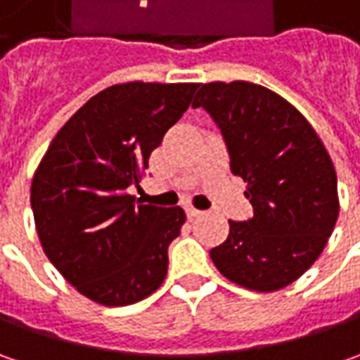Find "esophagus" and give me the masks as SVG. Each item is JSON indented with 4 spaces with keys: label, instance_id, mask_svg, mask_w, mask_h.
Masks as SVG:
<instances>
[{
    "label": "esophagus",
    "instance_id": "1",
    "mask_svg": "<svg viewBox=\"0 0 360 360\" xmlns=\"http://www.w3.org/2000/svg\"><path fill=\"white\" fill-rule=\"evenodd\" d=\"M186 214H188V218H198L202 212H200V210H196V208H192V206H188Z\"/></svg>",
    "mask_w": 360,
    "mask_h": 360
}]
</instances>
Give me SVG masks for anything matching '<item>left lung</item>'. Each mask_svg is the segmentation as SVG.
<instances>
[{"mask_svg": "<svg viewBox=\"0 0 360 360\" xmlns=\"http://www.w3.org/2000/svg\"><path fill=\"white\" fill-rule=\"evenodd\" d=\"M192 105L220 128L230 170L246 182L244 196L255 208L246 222L229 220V238L210 258L248 290H281L311 269L337 224L333 160L307 118L264 86L200 84Z\"/></svg>", "mask_w": 360, "mask_h": 360, "instance_id": "8db88e82", "label": "left lung"}]
</instances>
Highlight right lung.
Instances as JSON below:
<instances>
[{"label":"right lung","instance_id":"add662e5","mask_svg":"<svg viewBox=\"0 0 360 360\" xmlns=\"http://www.w3.org/2000/svg\"><path fill=\"white\" fill-rule=\"evenodd\" d=\"M198 84L128 82L90 98L51 140L32 180V210L49 262L104 307L152 295L186 214L126 194Z\"/></svg>","mask_w":360,"mask_h":360}]
</instances>
